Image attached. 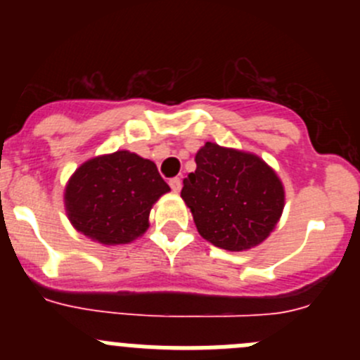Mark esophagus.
I'll return each instance as SVG.
<instances>
[{"instance_id":"34e87169","label":"esophagus","mask_w":360,"mask_h":360,"mask_svg":"<svg viewBox=\"0 0 360 360\" xmlns=\"http://www.w3.org/2000/svg\"><path fill=\"white\" fill-rule=\"evenodd\" d=\"M170 188H172V191H176V193H179L181 188H183V181L179 179V177H172V179L169 181Z\"/></svg>"}]
</instances>
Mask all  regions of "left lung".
<instances>
[{
    "instance_id": "obj_1",
    "label": "left lung",
    "mask_w": 360,
    "mask_h": 360,
    "mask_svg": "<svg viewBox=\"0 0 360 360\" xmlns=\"http://www.w3.org/2000/svg\"><path fill=\"white\" fill-rule=\"evenodd\" d=\"M197 170L183 181L181 197L198 233L216 248L248 250L274 231L284 210V186L275 170L245 151L205 143Z\"/></svg>"
}]
</instances>
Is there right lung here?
Wrapping results in <instances>:
<instances>
[{
  "label": "right lung",
  "instance_id": "1",
  "mask_svg": "<svg viewBox=\"0 0 360 360\" xmlns=\"http://www.w3.org/2000/svg\"><path fill=\"white\" fill-rule=\"evenodd\" d=\"M170 191L151 160L130 151L103 155L75 170L64 191L72 226L104 245L129 244L150 226L153 203Z\"/></svg>",
  "mask_w": 360,
  "mask_h": 360
}]
</instances>
